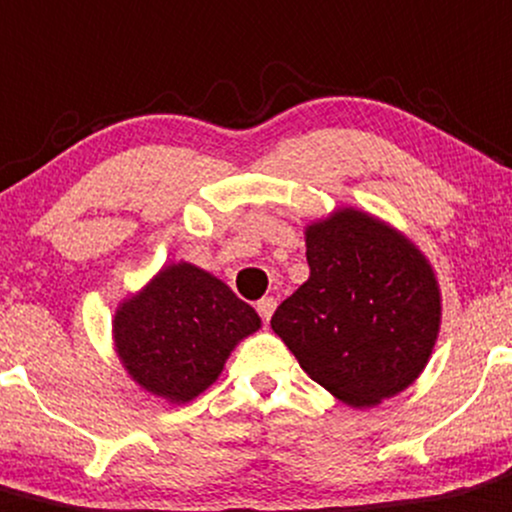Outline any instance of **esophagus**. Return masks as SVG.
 <instances>
[{
	"mask_svg": "<svg viewBox=\"0 0 512 512\" xmlns=\"http://www.w3.org/2000/svg\"><path fill=\"white\" fill-rule=\"evenodd\" d=\"M275 307H277L275 297H262V300L257 302V312H260V317L265 322H270V317H272V312H275Z\"/></svg>",
	"mask_w": 512,
	"mask_h": 512,
	"instance_id": "esophagus-1",
	"label": "esophagus"
}]
</instances>
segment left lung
<instances>
[{
    "mask_svg": "<svg viewBox=\"0 0 512 512\" xmlns=\"http://www.w3.org/2000/svg\"><path fill=\"white\" fill-rule=\"evenodd\" d=\"M310 277L270 325L302 370L352 408L418 380L440 332V287L428 257L395 227L340 207L305 230Z\"/></svg>",
    "mask_w": 512,
    "mask_h": 512,
    "instance_id": "obj_1",
    "label": "left lung"
}]
</instances>
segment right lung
I'll use <instances>...</instances> for the list:
<instances>
[{
	"instance_id": "right-lung-1",
	"label": "right lung",
	"mask_w": 512,
	"mask_h": 512,
	"mask_svg": "<svg viewBox=\"0 0 512 512\" xmlns=\"http://www.w3.org/2000/svg\"><path fill=\"white\" fill-rule=\"evenodd\" d=\"M260 315L230 287L190 262L167 265L137 295L119 302L114 350L147 393L190 403L220 377Z\"/></svg>"
}]
</instances>
